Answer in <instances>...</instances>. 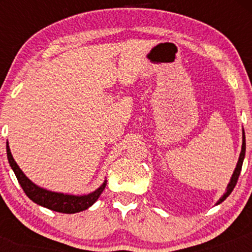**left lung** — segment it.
Here are the masks:
<instances>
[{
    "label": "left lung",
    "instance_id": "8db88e82",
    "mask_svg": "<svg viewBox=\"0 0 252 252\" xmlns=\"http://www.w3.org/2000/svg\"><path fill=\"white\" fill-rule=\"evenodd\" d=\"M244 158H245V132H244V129H243V143H242V150H241V154H239V158H238V162H237V166L235 170H233V174L231 176L230 179V182H228L227 187H226V190H225V193L220 196V199H219L218 201H217L216 205H219L220 202H222L225 200V199L227 198L228 195L231 194V192H232L233 189H235L236 184H237V180H238L239 178V174H241V170H242V166H243V161H244Z\"/></svg>",
    "mask_w": 252,
    "mask_h": 252
}]
</instances>
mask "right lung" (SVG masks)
I'll return each instance as SVG.
<instances>
[{
    "mask_svg": "<svg viewBox=\"0 0 252 252\" xmlns=\"http://www.w3.org/2000/svg\"><path fill=\"white\" fill-rule=\"evenodd\" d=\"M7 156L8 161L11 169L15 173L17 181L21 185L22 189L26 193V195L34 201L35 204L40 205V206L46 207V209L56 211V212L60 213H77L82 212L84 210H88L90 206L97 201L99 195L106 186V180L100 185L99 187L94 192L89 193V194L84 195H73V194H63V193L59 192H52V190L45 189L42 187L37 186L33 181H31L25 173L20 169L17 163L14 160L13 155H11L9 144L7 142Z\"/></svg>",
    "mask_w": 252,
    "mask_h": 252,
    "instance_id": "obj_1",
    "label": "right lung"
}]
</instances>
